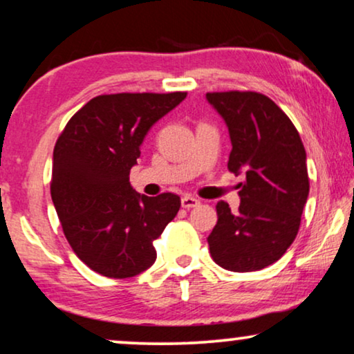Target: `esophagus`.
Returning a JSON list of instances; mask_svg holds the SVG:
<instances>
[{
	"instance_id": "esophagus-1",
	"label": "esophagus",
	"mask_w": 354,
	"mask_h": 354,
	"mask_svg": "<svg viewBox=\"0 0 354 354\" xmlns=\"http://www.w3.org/2000/svg\"><path fill=\"white\" fill-rule=\"evenodd\" d=\"M180 203H182V208H185V209H190V208H195V206H198V205H200V201L196 200L195 196L185 195V196H182Z\"/></svg>"
}]
</instances>
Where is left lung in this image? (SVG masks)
<instances>
[{
  "label": "left lung",
  "mask_w": 354,
  "mask_h": 354,
  "mask_svg": "<svg viewBox=\"0 0 354 354\" xmlns=\"http://www.w3.org/2000/svg\"><path fill=\"white\" fill-rule=\"evenodd\" d=\"M206 99L229 128L227 169L245 174L239 209L218 201L209 254L231 272H255L281 259L299 231L309 195L306 149L289 117L267 95L226 91Z\"/></svg>",
  "instance_id": "1"
}]
</instances>
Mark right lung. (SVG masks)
<instances>
[{"mask_svg": "<svg viewBox=\"0 0 354 354\" xmlns=\"http://www.w3.org/2000/svg\"><path fill=\"white\" fill-rule=\"evenodd\" d=\"M187 93H120L91 99L53 149L50 194L77 259L107 278H131L156 260L153 242L180 209V196L140 195L130 171L146 133Z\"/></svg>", "mask_w": 354, "mask_h": 354, "instance_id": "obj_1", "label": "right lung"}]
</instances>
